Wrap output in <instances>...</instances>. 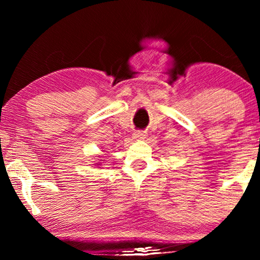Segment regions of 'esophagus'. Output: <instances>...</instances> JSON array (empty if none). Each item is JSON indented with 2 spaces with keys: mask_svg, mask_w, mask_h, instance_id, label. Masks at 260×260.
Instances as JSON below:
<instances>
[{
  "mask_svg": "<svg viewBox=\"0 0 260 260\" xmlns=\"http://www.w3.org/2000/svg\"><path fill=\"white\" fill-rule=\"evenodd\" d=\"M134 137L135 138H144L145 137V133L144 131H141V130H137L134 133Z\"/></svg>",
  "mask_w": 260,
  "mask_h": 260,
  "instance_id": "1",
  "label": "esophagus"
}]
</instances>
